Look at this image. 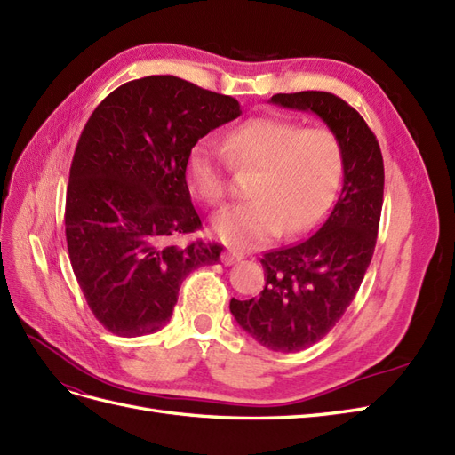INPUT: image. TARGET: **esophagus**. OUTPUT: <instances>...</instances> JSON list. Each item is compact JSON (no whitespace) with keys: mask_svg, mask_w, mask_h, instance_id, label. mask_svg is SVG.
Here are the masks:
<instances>
[{"mask_svg":"<svg viewBox=\"0 0 455 455\" xmlns=\"http://www.w3.org/2000/svg\"><path fill=\"white\" fill-rule=\"evenodd\" d=\"M244 256L241 254V252H235V251H226L224 254H222V264L224 266H233V264H237V261H241Z\"/></svg>","mask_w":455,"mask_h":455,"instance_id":"obj_1","label":"esophagus"}]
</instances>
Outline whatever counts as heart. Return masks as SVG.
Instances as JSON below:
<instances>
[{"mask_svg":"<svg viewBox=\"0 0 455 455\" xmlns=\"http://www.w3.org/2000/svg\"><path fill=\"white\" fill-rule=\"evenodd\" d=\"M224 151L212 142L191 148L186 180L204 204H222L228 196L229 167L256 171L246 188L251 201L226 209L214 218V231L229 246L251 249L283 235L309 231L328 211L339 184L343 154L339 140L324 127L256 117L233 129Z\"/></svg>","mask_w":455,"mask_h":455,"instance_id":"b5f03b06","label":"heart"}]
</instances>
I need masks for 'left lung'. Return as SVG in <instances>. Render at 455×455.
<instances>
[{
	"instance_id": "1",
	"label": "left lung",
	"mask_w": 455,
	"mask_h": 455,
	"mask_svg": "<svg viewBox=\"0 0 455 455\" xmlns=\"http://www.w3.org/2000/svg\"><path fill=\"white\" fill-rule=\"evenodd\" d=\"M271 102L319 116L343 154L341 196L323 226L306 241L261 256L266 286L258 298L229 301L246 334L271 351L296 353L323 339L359 291L376 249L385 174L376 134L339 96L279 92Z\"/></svg>"
}]
</instances>
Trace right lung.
Instances as JSON below:
<instances>
[{"instance_id":"1","label":"right lung","mask_w":455,"mask_h":455,"mask_svg":"<svg viewBox=\"0 0 455 455\" xmlns=\"http://www.w3.org/2000/svg\"><path fill=\"white\" fill-rule=\"evenodd\" d=\"M239 116L235 99L174 76L123 84L91 114L70 167L66 243L89 309L112 334L157 332L188 275L220 261L222 244H178L201 229L186 161Z\"/></svg>"}]
</instances>
